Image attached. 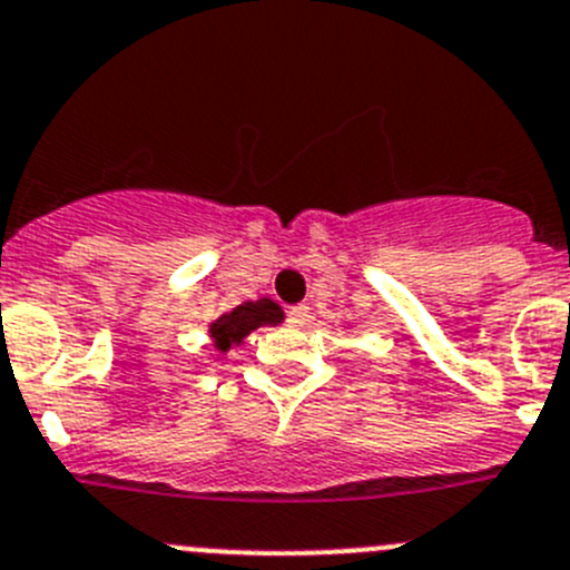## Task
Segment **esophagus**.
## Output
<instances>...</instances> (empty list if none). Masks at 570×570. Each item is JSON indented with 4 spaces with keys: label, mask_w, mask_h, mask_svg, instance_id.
<instances>
[{
    "label": "esophagus",
    "mask_w": 570,
    "mask_h": 570,
    "mask_svg": "<svg viewBox=\"0 0 570 570\" xmlns=\"http://www.w3.org/2000/svg\"><path fill=\"white\" fill-rule=\"evenodd\" d=\"M286 320H289V325L292 328H303V325L308 323V320H312V312H308V306H292L289 308V314H286Z\"/></svg>",
    "instance_id": "34e87169"
}]
</instances>
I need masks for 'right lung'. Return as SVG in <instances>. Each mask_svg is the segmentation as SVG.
Returning a JSON list of instances; mask_svg holds the SVG:
<instances>
[{
    "label": "right lung",
    "mask_w": 570,
    "mask_h": 570,
    "mask_svg": "<svg viewBox=\"0 0 570 570\" xmlns=\"http://www.w3.org/2000/svg\"><path fill=\"white\" fill-rule=\"evenodd\" d=\"M281 323H284V308L269 297H258V301H245L230 312L219 314L214 323H208V336H212L214 347L225 356L230 347L242 345L256 328Z\"/></svg>",
    "instance_id": "add662e5"
}]
</instances>
